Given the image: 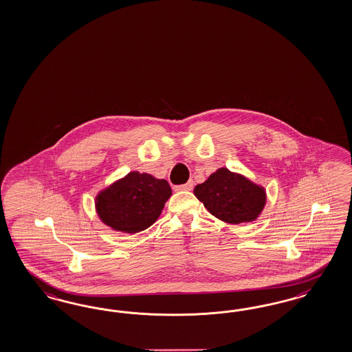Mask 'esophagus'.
<instances>
[{
    "mask_svg": "<svg viewBox=\"0 0 352 352\" xmlns=\"http://www.w3.org/2000/svg\"><path fill=\"white\" fill-rule=\"evenodd\" d=\"M192 188H193V182L192 181H188L186 184H182L177 187L178 191H191Z\"/></svg>",
    "mask_w": 352,
    "mask_h": 352,
    "instance_id": "obj_1",
    "label": "esophagus"
}]
</instances>
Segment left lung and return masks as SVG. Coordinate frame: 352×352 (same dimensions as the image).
Listing matches in <instances>:
<instances>
[{
    "label": "left lung",
    "instance_id": "1",
    "mask_svg": "<svg viewBox=\"0 0 352 352\" xmlns=\"http://www.w3.org/2000/svg\"><path fill=\"white\" fill-rule=\"evenodd\" d=\"M193 193L209 213L230 224L254 222L267 201L265 187L227 168L214 171Z\"/></svg>",
    "mask_w": 352,
    "mask_h": 352
}]
</instances>
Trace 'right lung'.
<instances>
[{
  "label": "right lung",
  "instance_id": "right-lung-1",
  "mask_svg": "<svg viewBox=\"0 0 352 352\" xmlns=\"http://www.w3.org/2000/svg\"><path fill=\"white\" fill-rule=\"evenodd\" d=\"M171 193L168 181L148 173L130 171L98 192L96 214L113 231L137 234L159 219Z\"/></svg>",
  "mask_w": 352,
  "mask_h": 352
}]
</instances>
